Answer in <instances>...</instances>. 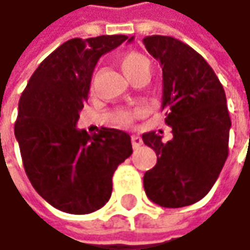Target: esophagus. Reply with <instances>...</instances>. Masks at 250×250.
Wrapping results in <instances>:
<instances>
[{"instance_id": "34e87169", "label": "esophagus", "mask_w": 250, "mask_h": 250, "mask_svg": "<svg viewBox=\"0 0 250 250\" xmlns=\"http://www.w3.org/2000/svg\"><path fill=\"white\" fill-rule=\"evenodd\" d=\"M131 142H133L134 149H137V148H140L142 145V138L140 135H131Z\"/></svg>"}]
</instances>
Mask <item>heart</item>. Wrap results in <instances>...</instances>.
<instances>
[{"mask_svg": "<svg viewBox=\"0 0 250 250\" xmlns=\"http://www.w3.org/2000/svg\"><path fill=\"white\" fill-rule=\"evenodd\" d=\"M119 65L130 80H133L135 76L144 73V72H149V66H151L146 56L138 54V52H134V51L125 52L119 56ZM141 113V109L119 110L116 115V122L119 125H130L134 122V119L140 116Z\"/></svg>", "mask_w": 250, "mask_h": 250, "instance_id": "obj_1", "label": "heart"}]
</instances>
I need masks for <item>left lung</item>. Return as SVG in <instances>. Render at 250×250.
Returning a JSON list of instances; mask_svg holds the SVG:
<instances>
[{"mask_svg":"<svg viewBox=\"0 0 250 250\" xmlns=\"http://www.w3.org/2000/svg\"><path fill=\"white\" fill-rule=\"evenodd\" d=\"M144 45L162 67V108L173 133L167 142L155 131L142 134L158 156L144 174V189L159 206L183 208L210 191L227 160L231 119L226 92L203 56L183 41L148 36Z\"/></svg>","mask_w":250,"mask_h":250,"instance_id":"1","label":"left lung"}]
</instances>
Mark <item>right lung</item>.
Returning a JSON list of instances; mask_svg holds the SVG:
<instances>
[{"mask_svg":"<svg viewBox=\"0 0 250 250\" xmlns=\"http://www.w3.org/2000/svg\"><path fill=\"white\" fill-rule=\"evenodd\" d=\"M128 39L123 34L72 39L40 63L19 99L15 137L31 185L51 206L70 214L101 209L112 195V177L131 153L125 131L98 134L76 125L98 59Z\"/></svg>","mask_w":250,"mask_h":250,"instance_id":"right-lung-1","label":"right lung"}]
</instances>
